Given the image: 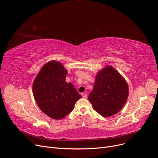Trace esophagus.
Segmentation results:
<instances>
[{"instance_id":"obj_1","label":"esophagus","mask_w":158,"mask_h":158,"mask_svg":"<svg viewBox=\"0 0 158 158\" xmlns=\"http://www.w3.org/2000/svg\"><path fill=\"white\" fill-rule=\"evenodd\" d=\"M82 96H83V98H87V97H88V95H87V94L86 93L82 94Z\"/></svg>"}]
</instances>
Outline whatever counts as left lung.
<instances>
[{"label": "left lung", "mask_w": 158, "mask_h": 158, "mask_svg": "<svg viewBox=\"0 0 158 158\" xmlns=\"http://www.w3.org/2000/svg\"><path fill=\"white\" fill-rule=\"evenodd\" d=\"M128 96V86L125 79L113 67L106 66L96 75L88 99L96 112L108 118L120 111Z\"/></svg>", "instance_id": "8db88e82"}]
</instances>
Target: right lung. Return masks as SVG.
<instances>
[{"mask_svg":"<svg viewBox=\"0 0 158 158\" xmlns=\"http://www.w3.org/2000/svg\"><path fill=\"white\" fill-rule=\"evenodd\" d=\"M67 70L56 60L45 64L33 83V94L39 107L54 119H61L70 113L82 96L73 85L66 82Z\"/></svg>","mask_w":158,"mask_h":158,"instance_id":"right-lung-1","label":"right lung"}]
</instances>
